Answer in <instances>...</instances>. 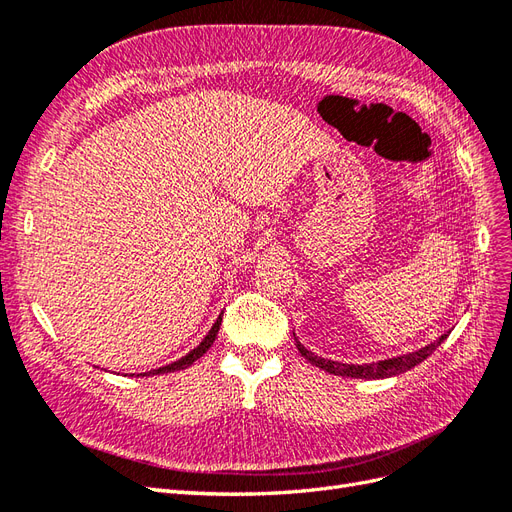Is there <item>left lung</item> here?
<instances>
[{
	"mask_svg": "<svg viewBox=\"0 0 512 512\" xmlns=\"http://www.w3.org/2000/svg\"><path fill=\"white\" fill-rule=\"evenodd\" d=\"M448 334H442L440 339H435L433 343L425 345L416 349V352L410 354H401V356H394V358H386V360H379V362H369V364H345V362H337V360H328V358H321L315 356L313 352H309L298 339H296V332H294V339H296V347L298 352L309 360L311 364H315L317 369H324L332 375H341V377H356V379H384V377H392V375H401L405 371L414 369L416 364H420L427 356H431L437 347L444 343V339H448Z\"/></svg>",
	"mask_w": 512,
	"mask_h": 512,
	"instance_id": "1",
	"label": "left lung"
}]
</instances>
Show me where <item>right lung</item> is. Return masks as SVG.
Wrapping results in <instances>:
<instances>
[{"instance_id": "add662e5", "label": "right lung", "mask_w": 512, "mask_h": 512, "mask_svg": "<svg viewBox=\"0 0 512 512\" xmlns=\"http://www.w3.org/2000/svg\"><path fill=\"white\" fill-rule=\"evenodd\" d=\"M221 321H223V313L218 315V319L214 321V326L210 328V332L206 334V337H203V341L195 347V349H191V352H188L186 356H182L180 360H175V362H171V364H167V367H160V369H154V371H148V373H141V375H145V377H150V375H160V373H173V371H182V369H186V367H191V364L195 362V360H199L203 354L208 352V349L212 347V343H214V339H216V334H218V330H221Z\"/></svg>"}]
</instances>
